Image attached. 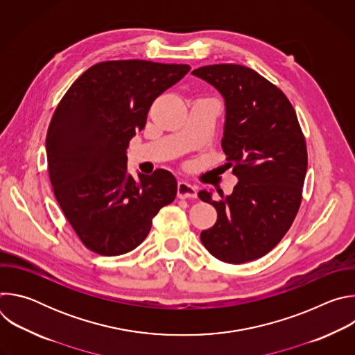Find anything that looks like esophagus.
<instances>
[{
  "mask_svg": "<svg viewBox=\"0 0 355 355\" xmlns=\"http://www.w3.org/2000/svg\"><path fill=\"white\" fill-rule=\"evenodd\" d=\"M177 193L178 198L187 199V198H196V187L192 185L188 181H180L177 185Z\"/></svg>",
  "mask_w": 355,
  "mask_h": 355,
  "instance_id": "34e87169",
  "label": "esophagus"
}]
</instances>
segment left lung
<instances>
[{"label": "left lung", "instance_id": "8db88e82", "mask_svg": "<svg viewBox=\"0 0 355 355\" xmlns=\"http://www.w3.org/2000/svg\"><path fill=\"white\" fill-rule=\"evenodd\" d=\"M225 98L222 148L239 178L233 192L214 199L216 223L200 233L214 257L229 264L257 260L292 226L308 168L306 141L286 95L257 71L240 64H212L192 71Z\"/></svg>", "mask_w": 355, "mask_h": 355}]
</instances>
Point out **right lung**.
Masks as SVG:
<instances>
[{
  "mask_svg": "<svg viewBox=\"0 0 355 355\" xmlns=\"http://www.w3.org/2000/svg\"><path fill=\"white\" fill-rule=\"evenodd\" d=\"M189 69L139 59L101 62L60 99L46 136L49 178L64 218L96 254L136 248L159 211L175 199L170 171L129 175L126 150L153 101Z\"/></svg>",
  "mask_w": 355,
  "mask_h": 355,
  "instance_id": "obj_1",
  "label": "right lung"
}]
</instances>
